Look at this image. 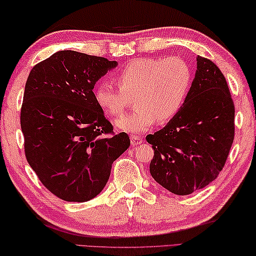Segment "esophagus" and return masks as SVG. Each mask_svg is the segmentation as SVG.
Wrapping results in <instances>:
<instances>
[{
    "mask_svg": "<svg viewBox=\"0 0 256 256\" xmlns=\"http://www.w3.org/2000/svg\"><path fill=\"white\" fill-rule=\"evenodd\" d=\"M130 142H132V146H137L138 144H140L143 142V138L136 135H132L130 136Z\"/></svg>",
    "mask_w": 256,
    "mask_h": 256,
    "instance_id": "34e87169",
    "label": "esophagus"
}]
</instances>
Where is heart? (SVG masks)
Segmentation results:
<instances>
[{
  "mask_svg": "<svg viewBox=\"0 0 256 256\" xmlns=\"http://www.w3.org/2000/svg\"><path fill=\"white\" fill-rule=\"evenodd\" d=\"M116 78L119 87L108 82L95 87V102L108 114L120 116L135 98V110L116 120V127L132 134L148 130L158 119H174L185 106L192 85L190 66L179 56L135 58Z\"/></svg>",
  "mask_w": 256,
  "mask_h": 256,
  "instance_id": "heart-1",
  "label": "heart"
}]
</instances>
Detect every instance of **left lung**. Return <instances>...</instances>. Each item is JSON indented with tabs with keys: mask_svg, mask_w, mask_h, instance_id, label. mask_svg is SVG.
Returning a JSON list of instances; mask_svg holds the SVG:
<instances>
[{
	"mask_svg": "<svg viewBox=\"0 0 256 256\" xmlns=\"http://www.w3.org/2000/svg\"><path fill=\"white\" fill-rule=\"evenodd\" d=\"M234 137V106L216 64L198 56V70L182 110L164 128L146 136L154 156L150 172L176 195H190L214 180Z\"/></svg>",
	"mask_w": 256,
	"mask_h": 256,
	"instance_id": "8db88e82",
	"label": "left lung"
}]
</instances>
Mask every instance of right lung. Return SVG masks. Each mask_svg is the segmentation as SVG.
<instances>
[{
    "mask_svg": "<svg viewBox=\"0 0 256 256\" xmlns=\"http://www.w3.org/2000/svg\"><path fill=\"white\" fill-rule=\"evenodd\" d=\"M116 64L68 50L37 64L27 78L20 112L24 156L40 182L66 202L98 195L113 161L130 145L94 98L96 82Z\"/></svg>",
    "mask_w": 256,
    "mask_h": 256,
    "instance_id": "right-lung-1",
    "label": "right lung"
}]
</instances>
